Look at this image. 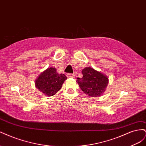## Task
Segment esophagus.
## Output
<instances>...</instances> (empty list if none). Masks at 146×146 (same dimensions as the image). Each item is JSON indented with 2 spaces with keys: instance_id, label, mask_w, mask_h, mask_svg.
<instances>
[{
  "instance_id": "esophagus-1",
  "label": "esophagus",
  "mask_w": 146,
  "mask_h": 146,
  "mask_svg": "<svg viewBox=\"0 0 146 146\" xmlns=\"http://www.w3.org/2000/svg\"><path fill=\"white\" fill-rule=\"evenodd\" d=\"M67 77H70V78H75L76 76H75L74 74H67Z\"/></svg>"
}]
</instances>
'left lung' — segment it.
Returning <instances> with one entry per match:
<instances>
[{"instance_id": "1", "label": "left lung", "mask_w": 146, "mask_h": 146, "mask_svg": "<svg viewBox=\"0 0 146 146\" xmlns=\"http://www.w3.org/2000/svg\"><path fill=\"white\" fill-rule=\"evenodd\" d=\"M82 72L83 77L77 78L81 90L91 97H98L102 94L108 85L107 77L90 67L83 69Z\"/></svg>"}]
</instances>
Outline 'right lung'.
I'll list each match as a JSON object with an SVG mask.
<instances>
[{
	"instance_id": "obj_1",
	"label": "right lung",
	"mask_w": 146,
	"mask_h": 146,
	"mask_svg": "<svg viewBox=\"0 0 146 146\" xmlns=\"http://www.w3.org/2000/svg\"><path fill=\"white\" fill-rule=\"evenodd\" d=\"M66 78L64 74H59L56 72L55 68H50L39 75L35 82V85L44 94L51 96L61 89Z\"/></svg>"
}]
</instances>
